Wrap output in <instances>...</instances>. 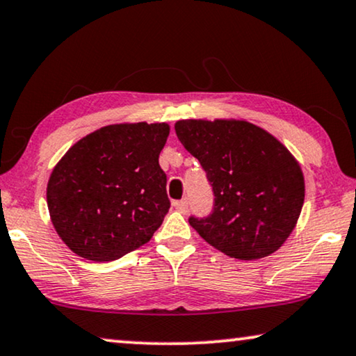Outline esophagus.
<instances>
[{"label": "esophagus", "instance_id": "obj_1", "mask_svg": "<svg viewBox=\"0 0 356 356\" xmlns=\"http://www.w3.org/2000/svg\"><path fill=\"white\" fill-rule=\"evenodd\" d=\"M173 207L179 210V212L186 213L188 212V199H181V200H175Z\"/></svg>", "mask_w": 356, "mask_h": 356}]
</instances>
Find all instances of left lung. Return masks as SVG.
<instances>
[{"mask_svg":"<svg viewBox=\"0 0 356 356\" xmlns=\"http://www.w3.org/2000/svg\"><path fill=\"white\" fill-rule=\"evenodd\" d=\"M178 140L207 173L215 202L189 225L239 260L271 255L296 228L305 199L302 168L275 136L245 120H179Z\"/></svg>","mask_w":356,"mask_h":356,"instance_id":"obj_1","label":"left lung"}]
</instances>
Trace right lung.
Instances as JSON below:
<instances>
[{"mask_svg":"<svg viewBox=\"0 0 356 356\" xmlns=\"http://www.w3.org/2000/svg\"><path fill=\"white\" fill-rule=\"evenodd\" d=\"M167 123H117L75 143L51 173L46 200L74 254L112 261L151 241L170 209L159 154Z\"/></svg>","mask_w":356,"mask_h":356,"instance_id":"add662e5","label":"right lung"}]
</instances>
